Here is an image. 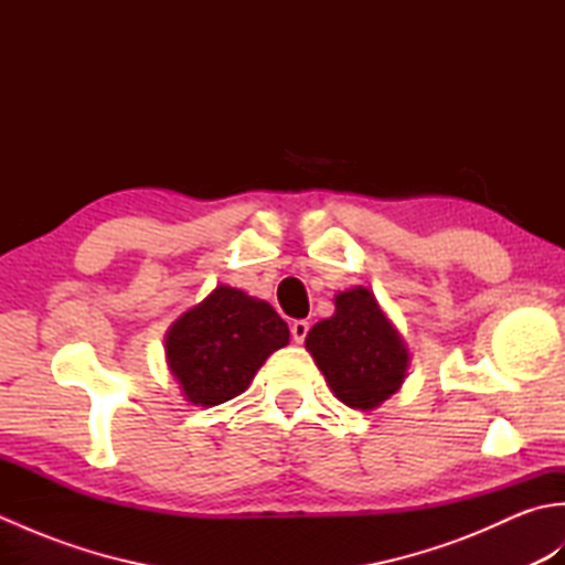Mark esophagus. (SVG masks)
Wrapping results in <instances>:
<instances>
[{
    "label": "esophagus",
    "mask_w": 565,
    "mask_h": 565,
    "mask_svg": "<svg viewBox=\"0 0 565 565\" xmlns=\"http://www.w3.org/2000/svg\"><path fill=\"white\" fill-rule=\"evenodd\" d=\"M308 330H310V326H308V320H296L294 326H291V338H294V342H298L301 344L303 340H306V334H308Z\"/></svg>",
    "instance_id": "obj_1"
}]
</instances>
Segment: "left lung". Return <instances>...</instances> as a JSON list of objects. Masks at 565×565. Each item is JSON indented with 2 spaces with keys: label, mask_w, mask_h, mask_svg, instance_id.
Wrapping results in <instances>:
<instances>
[{
  "label": "left lung",
  "mask_w": 565,
  "mask_h": 565,
  "mask_svg": "<svg viewBox=\"0 0 565 565\" xmlns=\"http://www.w3.org/2000/svg\"><path fill=\"white\" fill-rule=\"evenodd\" d=\"M330 391L354 411H376L403 386L411 350L366 286L334 294V313L306 334Z\"/></svg>",
  "instance_id": "1"
}]
</instances>
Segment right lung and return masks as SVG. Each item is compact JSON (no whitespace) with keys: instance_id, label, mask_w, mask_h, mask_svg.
Listing matches in <instances>:
<instances>
[{"instance_id":"obj_1","label":"right lung","mask_w":565,"mask_h":565,"mask_svg":"<svg viewBox=\"0 0 565 565\" xmlns=\"http://www.w3.org/2000/svg\"><path fill=\"white\" fill-rule=\"evenodd\" d=\"M289 344V326L262 298L215 286L164 334V356L184 401L213 407L243 393L267 356Z\"/></svg>"}]
</instances>
